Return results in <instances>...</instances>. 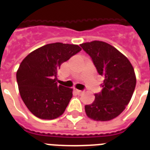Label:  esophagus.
Listing matches in <instances>:
<instances>
[{
	"label": "esophagus",
	"mask_w": 150,
	"mask_h": 150,
	"mask_svg": "<svg viewBox=\"0 0 150 150\" xmlns=\"http://www.w3.org/2000/svg\"><path fill=\"white\" fill-rule=\"evenodd\" d=\"M76 92H77V93L79 94V95H82V94L84 93V91H82V90H79V89H77Z\"/></svg>",
	"instance_id": "34e87169"
}]
</instances>
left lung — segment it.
I'll return each mask as SVG.
<instances>
[{"label":"left lung","mask_w":150,"mask_h":150,"mask_svg":"<svg viewBox=\"0 0 150 150\" xmlns=\"http://www.w3.org/2000/svg\"><path fill=\"white\" fill-rule=\"evenodd\" d=\"M80 46L103 78L102 90L95 94L93 103L85 106L86 113L95 121L112 120L130 102L136 85L134 68L124 54L105 42L95 40Z\"/></svg>","instance_id":"left-lung-1"}]
</instances>
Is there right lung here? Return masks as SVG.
Returning <instances> with one entry per match:
<instances>
[{"label": "right lung", "instance_id": "right-lung-1", "mask_svg": "<svg viewBox=\"0 0 150 150\" xmlns=\"http://www.w3.org/2000/svg\"><path fill=\"white\" fill-rule=\"evenodd\" d=\"M81 50L74 44L50 43L25 57L16 79L21 97L32 114L52 120L64 112L72 97V89L57 85V71L61 64Z\"/></svg>", "mask_w": 150, "mask_h": 150}]
</instances>
